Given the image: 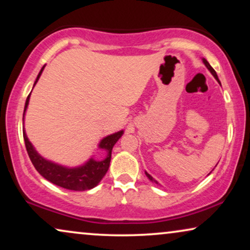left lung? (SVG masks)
<instances>
[{
	"label": "left lung",
	"instance_id": "obj_1",
	"mask_svg": "<svg viewBox=\"0 0 250 250\" xmlns=\"http://www.w3.org/2000/svg\"><path fill=\"white\" fill-rule=\"evenodd\" d=\"M203 62L205 63V66H206V67H207V69L210 71V73H211V75H213V76H214L215 78H216V81L218 82V83H220V80H218V77H217V74H216V71H215V70L213 69V67H211V66H210V64H209V63H208V61H207L206 59H203ZM220 84H221V83H220ZM146 177H148V179H149L150 181H152V182H153V183H156V184H159L158 182H157V181H156L155 179H153V177H152L151 175H150V174H148V173H146Z\"/></svg>",
	"mask_w": 250,
	"mask_h": 250
}]
</instances>
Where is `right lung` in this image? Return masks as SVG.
Returning <instances> with one entry per match:
<instances>
[{
    "label": "right lung",
    "instance_id": "obj_1",
    "mask_svg": "<svg viewBox=\"0 0 250 250\" xmlns=\"http://www.w3.org/2000/svg\"><path fill=\"white\" fill-rule=\"evenodd\" d=\"M44 67L45 66L42 67V69H41L39 75H37L34 86H35L37 81H39V78L41 77V75H42ZM30 93H32V92H30ZM30 93L28 97H27L25 109H23V117H25L26 109L28 107ZM123 133H124V131H119L117 133H114V134L105 136V138L102 139L100 143H99V148L105 150V152H107V156H105V158L104 160H95L93 158H91L88 159L84 165L78 167H71V168L70 167L58 165L56 163H52L50 162V160L43 158V157L36 151L28 138H27L25 128H23V140H25L27 152H28V156L30 160H32L34 167H35L37 172H39L44 179H46L47 181H50L51 183L56 184L58 187L64 188V189L74 191H84L90 190L92 188L97 187L99 182L102 180V177L105 175V173H107V170L109 168V165H110L111 150L114 148L115 143L121 139Z\"/></svg>",
    "mask_w": 250,
    "mask_h": 250
}]
</instances>
